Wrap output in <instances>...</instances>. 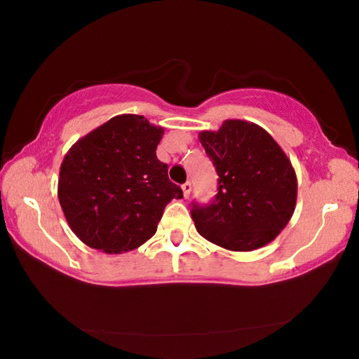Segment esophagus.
I'll use <instances>...</instances> for the list:
<instances>
[{
  "label": "esophagus",
  "mask_w": 359,
  "mask_h": 359,
  "mask_svg": "<svg viewBox=\"0 0 359 359\" xmlns=\"http://www.w3.org/2000/svg\"><path fill=\"white\" fill-rule=\"evenodd\" d=\"M182 191H184V198L185 199L190 196V191H191V184H190V182H185V184L182 185Z\"/></svg>",
  "instance_id": "1"
}]
</instances>
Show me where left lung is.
<instances>
[{"mask_svg":"<svg viewBox=\"0 0 359 359\" xmlns=\"http://www.w3.org/2000/svg\"><path fill=\"white\" fill-rule=\"evenodd\" d=\"M199 142L218 172L209 205L193 204L198 233L231 252H250L274 241L293 217L297 179L274 137L247 120H224L201 131Z\"/></svg>","mask_w":359,"mask_h":359,"instance_id":"8db88e82","label":"left lung"}]
</instances>
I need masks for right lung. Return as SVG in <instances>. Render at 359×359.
<instances>
[{
  "mask_svg": "<svg viewBox=\"0 0 359 359\" xmlns=\"http://www.w3.org/2000/svg\"><path fill=\"white\" fill-rule=\"evenodd\" d=\"M165 130L121 114L79 139L65 155L58 201L85 245L104 253L135 250L156 233L163 210L182 188L156 158Z\"/></svg>",
  "mask_w": 359,
  "mask_h": 359,
  "instance_id": "add662e5",
  "label": "right lung"
}]
</instances>
